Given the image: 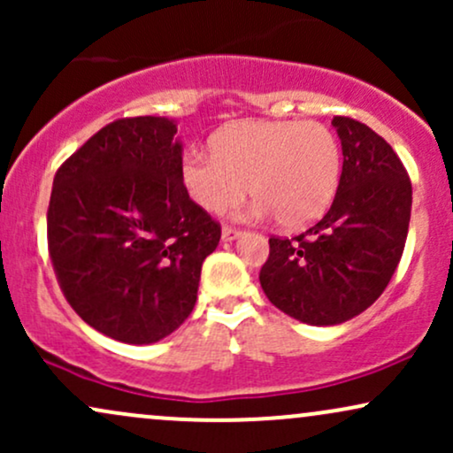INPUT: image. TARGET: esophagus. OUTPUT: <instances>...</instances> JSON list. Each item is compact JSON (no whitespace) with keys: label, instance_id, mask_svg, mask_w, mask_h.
Listing matches in <instances>:
<instances>
[{"label":"esophagus","instance_id":"esophagus-1","mask_svg":"<svg viewBox=\"0 0 453 453\" xmlns=\"http://www.w3.org/2000/svg\"><path fill=\"white\" fill-rule=\"evenodd\" d=\"M241 230H238V227H232V226H223V230H221V238L223 241H234V238H238L241 236Z\"/></svg>","mask_w":453,"mask_h":453}]
</instances>
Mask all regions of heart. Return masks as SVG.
I'll use <instances>...</instances> for the list:
<instances>
[{
	"label": "heart",
	"mask_w": 453,
	"mask_h": 453,
	"mask_svg": "<svg viewBox=\"0 0 453 453\" xmlns=\"http://www.w3.org/2000/svg\"><path fill=\"white\" fill-rule=\"evenodd\" d=\"M211 153L189 150L180 180L200 209L223 212L247 196L253 215L285 230L311 226L334 202L341 183V144L319 121H238L223 127Z\"/></svg>",
	"instance_id": "obj_1"
}]
</instances>
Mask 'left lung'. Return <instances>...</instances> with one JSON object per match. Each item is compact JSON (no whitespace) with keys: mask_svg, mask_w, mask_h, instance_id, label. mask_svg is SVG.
Segmentation results:
<instances>
[{"mask_svg":"<svg viewBox=\"0 0 453 453\" xmlns=\"http://www.w3.org/2000/svg\"><path fill=\"white\" fill-rule=\"evenodd\" d=\"M342 173L330 211L294 238H270L259 270L277 309L311 326L366 311L388 288L407 242L411 180L394 149L351 117H334Z\"/></svg>","mask_w":453,"mask_h":453,"instance_id":"left-lung-1","label":"left lung"}]
</instances>
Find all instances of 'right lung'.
Listing matches in <instances>:
<instances>
[{"label": "right lung", "mask_w": 453, "mask_h": 453, "mask_svg": "<svg viewBox=\"0 0 453 453\" xmlns=\"http://www.w3.org/2000/svg\"><path fill=\"white\" fill-rule=\"evenodd\" d=\"M164 117L108 123L57 170L49 256L72 309L114 341L149 345L191 315L221 226L180 180L183 147Z\"/></svg>", "instance_id": "obj_1"}]
</instances>
